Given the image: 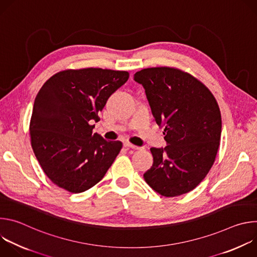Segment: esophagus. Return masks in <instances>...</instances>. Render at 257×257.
<instances>
[{
  "instance_id": "esophagus-1",
  "label": "esophagus",
  "mask_w": 257,
  "mask_h": 257,
  "mask_svg": "<svg viewBox=\"0 0 257 257\" xmlns=\"http://www.w3.org/2000/svg\"><path fill=\"white\" fill-rule=\"evenodd\" d=\"M124 146H125V148H127V149H132V150H140V149H141L140 146L134 145V144H132V143H130V142H125V143H124Z\"/></svg>"
}]
</instances>
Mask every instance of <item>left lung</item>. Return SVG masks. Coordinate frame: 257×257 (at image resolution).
Here are the masks:
<instances>
[{
    "label": "left lung",
    "mask_w": 257,
    "mask_h": 257,
    "mask_svg": "<svg viewBox=\"0 0 257 257\" xmlns=\"http://www.w3.org/2000/svg\"><path fill=\"white\" fill-rule=\"evenodd\" d=\"M134 80L145 89L157 124L165 126L167 142L164 149H151L154 164L143 177L163 196L185 194L215 160L222 133L218 104L204 84L175 68H146Z\"/></svg>",
    "instance_id": "1"
}]
</instances>
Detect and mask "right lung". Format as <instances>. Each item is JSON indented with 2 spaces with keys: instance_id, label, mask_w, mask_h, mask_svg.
<instances>
[{
  "instance_id": "right-lung-1",
  "label": "right lung",
  "mask_w": 257,
  "mask_h": 257,
  "mask_svg": "<svg viewBox=\"0 0 257 257\" xmlns=\"http://www.w3.org/2000/svg\"><path fill=\"white\" fill-rule=\"evenodd\" d=\"M129 78L126 71L65 70L52 76L35 97L30 120L33 153L57 186L80 193L98 183L122 149L92 133L98 112Z\"/></svg>"
}]
</instances>
